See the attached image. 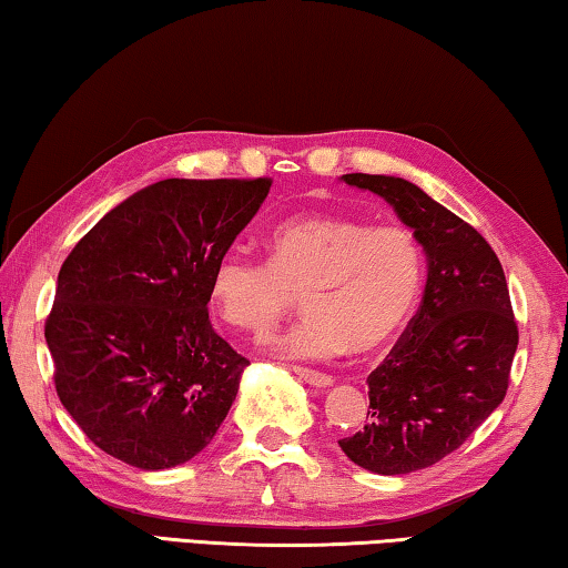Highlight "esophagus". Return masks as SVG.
I'll return each instance as SVG.
<instances>
[{"label": "esophagus", "mask_w": 568, "mask_h": 568, "mask_svg": "<svg viewBox=\"0 0 568 568\" xmlns=\"http://www.w3.org/2000/svg\"><path fill=\"white\" fill-rule=\"evenodd\" d=\"M294 375L300 377V379H304V383L314 385V387H327V385L334 383L332 375H327V372L310 369V367H294Z\"/></svg>", "instance_id": "1"}]
</instances>
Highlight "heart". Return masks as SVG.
Instances as JSON below:
<instances>
[{
    "label": "heart",
    "instance_id": "heart-1",
    "mask_svg": "<svg viewBox=\"0 0 568 568\" xmlns=\"http://www.w3.org/2000/svg\"><path fill=\"white\" fill-rule=\"evenodd\" d=\"M268 262L226 251L211 272V302L223 322L254 337L272 332L302 296L306 317L276 339L296 359L372 352L405 327L425 278V254L399 223L304 213L276 223Z\"/></svg>",
    "mask_w": 568,
    "mask_h": 568
}]
</instances>
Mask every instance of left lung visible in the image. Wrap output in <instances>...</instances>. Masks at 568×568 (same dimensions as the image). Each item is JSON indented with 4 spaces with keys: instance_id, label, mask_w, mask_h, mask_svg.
I'll return each mask as SVG.
<instances>
[{
    "instance_id": "obj_1",
    "label": "left lung",
    "mask_w": 568,
    "mask_h": 568,
    "mask_svg": "<svg viewBox=\"0 0 568 568\" xmlns=\"http://www.w3.org/2000/svg\"><path fill=\"white\" fill-rule=\"evenodd\" d=\"M342 181L383 196L427 254L420 310L367 377V425L339 440L357 466L405 476L458 450L504 403L518 324L504 266L470 223L395 175Z\"/></svg>"
}]
</instances>
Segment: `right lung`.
Instances as JSON below:
<instances>
[{"label": "right lung", "instance_id": "add662e5", "mask_svg": "<svg viewBox=\"0 0 568 568\" xmlns=\"http://www.w3.org/2000/svg\"><path fill=\"white\" fill-rule=\"evenodd\" d=\"M272 179H169L102 216L64 258L44 339L82 433L143 470L191 460L239 393L244 355L209 320L211 272Z\"/></svg>", "mask_w": 568, "mask_h": 568}]
</instances>
